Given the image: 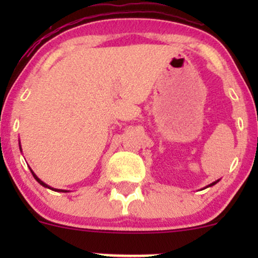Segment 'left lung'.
Listing matches in <instances>:
<instances>
[{
  "label": "left lung",
  "mask_w": 258,
  "mask_h": 258,
  "mask_svg": "<svg viewBox=\"0 0 258 258\" xmlns=\"http://www.w3.org/2000/svg\"><path fill=\"white\" fill-rule=\"evenodd\" d=\"M218 182V180H216V182H214V183H211V184H209V185H207L206 186V188H209V186H212V185H215L216 184V183H217Z\"/></svg>",
  "instance_id": "1"
}]
</instances>
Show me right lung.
<instances>
[{
    "instance_id": "right-lung-1",
    "label": "right lung",
    "mask_w": 258,
    "mask_h": 258,
    "mask_svg": "<svg viewBox=\"0 0 258 258\" xmlns=\"http://www.w3.org/2000/svg\"><path fill=\"white\" fill-rule=\"evenodd\" d=\"M19 148H20V149H22V147H20V143H19ZM30 171H31L32 176H34V178H35V179H36V180H37V182H38V183H40V184H41V185H42V186H44V188H49V189H52V190H54V191H64V193H67V190H63V189H54V188H51V186H49V185H47V184H46V183H43V182H42V180H41L40 178H38V177L36 176V174H35L34 172H32V170H31V168H30Z\"/></svg>"
}]
</instances>
